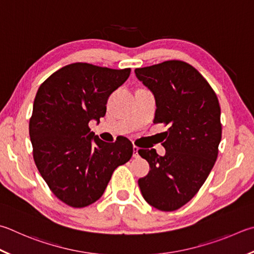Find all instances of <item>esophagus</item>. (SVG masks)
<instances>
[{"label":"esophagus","mask_w":254,"mask_h":254,"mask_svg":"<svg viewBox=\"0 0 254 254\" xmlns=\"http://www.w3.org/2000/svg\"><path fill=\"white\" fill-rule=\"evenodd\" d=\"M139 147H137V146H133V158H134V159H137V158H139Z\"/></svg>","instance_id":"1"}]
</instances>
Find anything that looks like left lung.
Listing matches in <instances>:
<instances>
[{"label": "left lung", "mask_w": 254, "mask_h": 254, "mask_svg": "<svg viewBox=\"0 0 254 254\" xmlns=\"http://www.w3.org/2000/svg\"><path fill=\"white\" fill-rule=\"evenodd\" d=\"M134 72L155 98L154 123L169 127L163 156L154 149L139 150L150 171L137 183L150 205L178 210L203 186L218 158L222 134L219 101L204 77L183 61H165Z\"/></svg>", "instance_id": "obj_1"}]
</instances>
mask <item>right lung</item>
Listing matches in <instances>:
<instances>
[{
	"label": "right lung",
	"mask_w": 254,
	"mask_h": 254,
	"mask_svg": "<svg viewBox=\"0 0 254 254\" xmlns=\"http://www.w3.org/2000/svg\"><path fill=\"white\" fill-rule=\"evenodd\" d=\"M130 72L73 63L39 87L30 120L34 162L51 191L67 205L98 201L114 170L131 159L127 139L104 142L89 127L91 120L104 117L109 96Z\"/></svg>",
	"instance_id": "add662e5"
}]
</instances>
